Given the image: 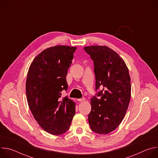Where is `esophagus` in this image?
Returning <instances> with one entry per match:
<instances>
[{
  "instance_id": "1",
  "label": "esophagus",
  "mask_w": 158,
  "mask_h": 158,
  "mask_svg": "<svg viewBox=\"0 0 158 158\" xmlns=\"http://www.w3.org/2000/svg\"><path fill=\"white\" fill-rule=\"evenodd\" d=\"M78 101L79 102H82V101H85V98H81V99H77Z\"/></svg>"
}]
</instances>
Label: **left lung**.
Instances as JSON below:
<instances>
[{
    "label": "left lung",
    "mask_w": 158,
    "mask_h": 158,
    "mask_svg": "<svg viewBox=\"0 0 158 158\" xmlns=\"http://www.w3.org/2000/svg\"><path fill=\"white\" fill-rule=\"evenodd\" d=\"M84 49L94 62L97 92L91 99L88 122L92 131L106 134L118 127L126 113L131 92L129 71L119 54L107 46Z\"/></svg>",
    "instance_id": "1"
}]
</instances>
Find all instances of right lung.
I'll use <instances>...</instances> for the list:
<instances>
[{
	"instance_id": "1",
	"label": "right lung",
	"mask_w": 158,
	"mask_h": 158,
	"mask_svg": "<svg viewBox=\"0 0 158 158\" xmlns=\"http://www.w3.org/2000/svg\"><path fill=\"white\" fill-rule=\"evenodd\" d=\"M76 49L56 46L45 49L29 69L26 89L29 109L39 126L51 134L65 133L76 113L75 102L60 97L68 88L66 76Z\"/></svg>"
}]
</instances>
